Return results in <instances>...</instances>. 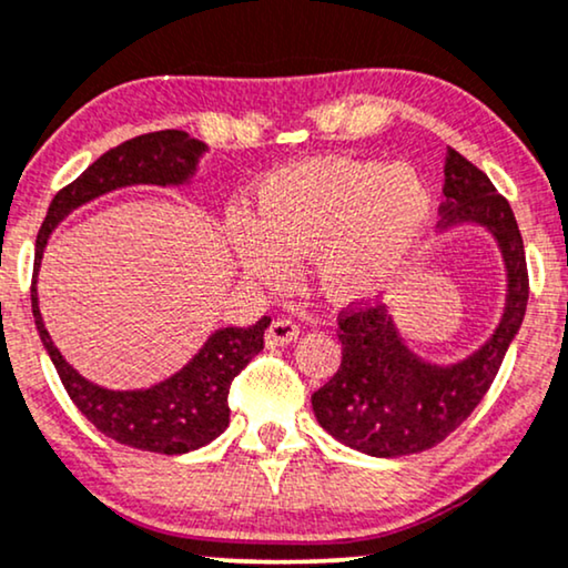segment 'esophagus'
<instances>
[{"mask_svg": "<svg viewBox=\"0 0 568 568\" xmlns=\"http://www.w3.org/2000/svg\"><path fill=\"white\" fill-rule=\"evenodd\" d=\"M298 337V325L288 317H277L272 320V325L267 327V335H264V343L267 348H277L285 346V343H293Z\"/></svg>", "mask_w": 568, "mask_h": 568, "instance_id": "34e87169", "label": "esophagus"}]
</instances>
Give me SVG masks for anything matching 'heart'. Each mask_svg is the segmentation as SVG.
<instances>
[{
	"mask_svg": "<svg viewBox=\"0 0 568 568\" xmlns=\"http://www.w3.org/2000/svg\"><path fill=\"white\" fill-rule=\"evenodd\" d=\"M433 217V189L412 164L327 156L264 178L254 217H227V241L254 283L285 285L296 256L312 254L329 301L364 304L400 283Z\"/></svg>",
	"mask_w": 568,
	"mask_h": 568,
	"instance_id": "b5f03b06",
	"label": "heart"
}]
</instances>
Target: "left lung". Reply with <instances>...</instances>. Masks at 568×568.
I'll return each mask as SVG.
<instances>
[{
	"label": "left lung",
	"mask_w": 568,
	"mask_h": 568,
	"mask_svg": "<svg viewBox=\"0 0 568 568\" xmlns=\"http://www.w3.org/2000/svg\"><path fill=\"white\" fill-rule=\"evenodd\" d=\"M443 193V227L477 222L498 241L508 275L504 317L483 348L464 362L440 367L406 348L383 304L343 308L337 314L341 367L314 393L312 408L335 440L362 454L379 458L422 454L464 425L490 390L527 312V256L511 204L456 149H448L445 156Z\"/></svg>",
	"instance_id": "obj_1"
}]
</instances>
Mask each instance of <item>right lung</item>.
<instances>
[{"mask_svg": "<svg viewBox=\"0 0 568 568\" xmlns=\"http://www.w3.org/2000/svg\"><path fill=\"white\" fill-rule=\"evenodd\" d=\"M204 152L206 143L191 139L183 131L135 135L99 156L73 183L57 191L41 222V231L36 235L31 285L33 320L70 400L99 433L112 437L114 443L164 456L189 454L225 433L231 422L227 393L235 375H241V369L264 348V329L270 327V317H262L251 327L217 329L181 372L160 385L146 387V390H106L78 375L57 351L39 312L36 272H39L49 235L64 214L123 185H181L193 175L199 156Z\"/></svg>", "mask_w": 568, "mask_h": 568, "instance_id": "add662e5", "label": "right lung"}]
</instances>
